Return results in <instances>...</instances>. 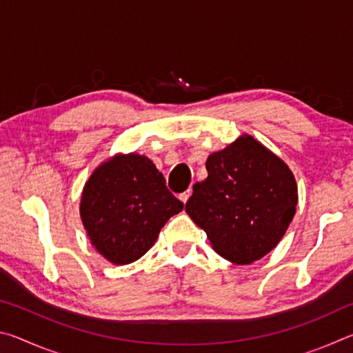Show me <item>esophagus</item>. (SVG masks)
Returning <instances> with one entry per match:
<instances>
[{
  "label": "esophagus",
  "instance_id": "1",
  "mask_svg": "<svg viewBox=\"0 0 353 353\" xmlns=\"http://www.w3.org/2000/svg\"><path fill=\"white\" fill-rule=\"evenodd\" d=\"M190 196H191V191H190V190H187V191H185V193H181V194H179V199H181V201L183 202V204H187V201L190 199Z\"/></svg>",
  "mask_w": 353,
  "mask_h": 353
}]
</instances>
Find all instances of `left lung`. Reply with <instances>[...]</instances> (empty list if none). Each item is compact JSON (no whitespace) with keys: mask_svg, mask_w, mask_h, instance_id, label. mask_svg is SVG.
Masks as SVG:
<instances>
[{"mask_svg":"<svg viewBox=\"0 0 353 353\" xmlns=\"http://www.w3.org/2000/svg\"><path fill=\"white\" fill-rule=\"evenodd\" d=\"M205 181L193 185L185 212L212 248L235 265L270 254L294 218L297 183L282 159L244 134L208 155Z\"/></svg>","mask_w":353,"mask_h":353,"instance_id":"obj_1","label":"left lung"}]
</instances>
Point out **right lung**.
Listing matches in <instances>:
<instances>
[{
  "mask_svg": "<svg viewBox=\"0 0 353 353\" xmlns=\"http://www.w3.org/2000/svg\"><path fill=\"white\" fill-rule=\"evenodd\" d=\"M182 208L152 160L129 152L115 154L92 172L79 213L93 248L113 265H129L154 246L160 229Z\"/></svg>",
  "mask_w": 353,
  "mask_h": 353,
  "instance_id": "1",
  "label": "right lung"
}]
</instances>
